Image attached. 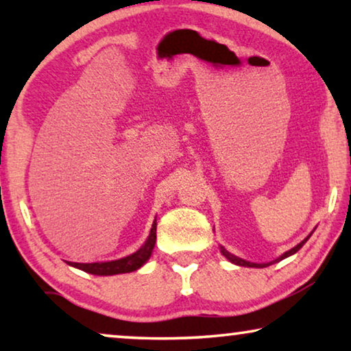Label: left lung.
I'll return each instance as SVG.
<instances>
[{"label":"left lung","instance_id":"8db88e82","mask_svg":"<svg viewBox=\"0 0 351 351\" xmlns=\"http://www.w3.org/2000/svg\"><path fill=\"white\" fill-rule=\"evenodd\" d=\"M308 238H310V234H308V237H306V238L304 239V241H302V243H299V244H297V246H295V247H292V249H291V251H287V252H285V254H282V256H281L280 258H278V261H282V258H286V257H289V256H292V254H295L297 251H299V249H300L302 246H304V244L306 243V239H308ZM220 249H222V254H223V256H225V257H227L230 262L237 263V265H241V267H256V268H263V267H268V265H270V263H251V262H246V261H243V258H238V257H234V256H233V254H230L228 251H225V249H223V247H220Z\"/></svg>","mask_w":351,"mask_h":351}]
</instances>
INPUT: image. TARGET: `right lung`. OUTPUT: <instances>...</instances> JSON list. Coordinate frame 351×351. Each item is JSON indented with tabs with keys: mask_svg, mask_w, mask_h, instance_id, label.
<instances>
[{
	"mask_svg": "<svg viewBox=\"0 0 351 351\" xmlns=\"http://www.w3.org/2000/svg\"><path fill=\"white\" fill-rule=\"evenodd\" d=\"M155 243H156V222H153L150 237H148L145 244H143L137 252L131 254V256L119 258V261H113V262H97V263L70 262V265L80 268V270L83 271L93 273V275H100V276L136 271L137 268H141L143 263L150 258L153 247H155Z\"/></svg>",
	"mask_w": 351,
	"mask_h": 351,
	"instance_id": "1",
	"label": "right lung"
}]
</instances>
